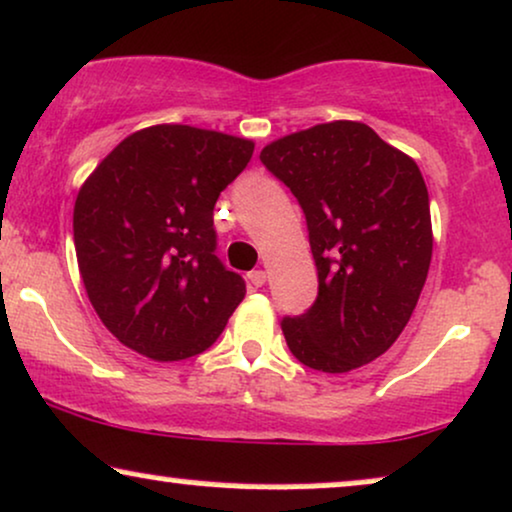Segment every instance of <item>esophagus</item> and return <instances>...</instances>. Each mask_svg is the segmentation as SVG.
<instances>
[{"instance_id": "esophagus-1", "label": "esophagus", "mask_w": 512, "mask_h": 512, "mask_svg": "<svg viewBox=\"0 0 512 512\" xmlns=\"http://www.w3.org/2000/svg\"><path fill=\"white\" fill-rule=\"evenodd\" d=\"M264 281H267V274H264L262 269H255V272L248 274V283L252 288H262Z\"/></svg>"}]
</instances>
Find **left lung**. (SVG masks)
Returning a JSON list of instances; mask_svg holds the SVG:
<instances>
[{
    "label": "left lung",
    "mask_w": 512,
    "mask_h": 512,
    "mask_svg": "<svg viewBox=\"0 0 512 512\" xmlns=\"http://www.w3.org/2000/svg\"><path fill=\"white\" fill-rule=\"evenodd\" d=\"M260 159L303 207L317 267L315 303L281 319L288 348L329 374L377 360L410 322L432 262L420 169L357 121L286 135Z\"/></svg>",
    "instance_id": "left-lung-1"
}]
</instances>
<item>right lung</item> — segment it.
<instances>
[{"label":"right lung","instance_id":"1","mask_svg":"<svg viewBox=\"0 0 512 512\" xmlns=\"http://www.w3.org/2000/svg\"><path fill=\"white\" fill-rule=\"evenodd\" d=\"M255 145L193 126L128 135L83 183L73 243L85 291L123 346L159 362L200 355L245 295L217 257L214 205Z\"/></svg>","mask_w":512,"mask_h":512}]
</instances>
